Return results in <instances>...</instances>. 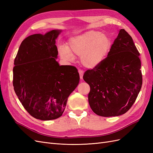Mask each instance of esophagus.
Instances as JSON below:
<instances>
[{
    "label": "esophagus",
    "mask_w": 153,
    "mask_h": 153,
    "mask_svg": "<svg viewBox=\"0 0 153 153\" xmlns=\"http://www.w3.org/2000/svg\"><path fill=\"white\" fill-rule=\"evenodd\" d=\"M78 73H79V75H80V79H82L83 78V75H84V71H82V70H78Z\"/></svg>",
    "instance_id": "1"
}]
</instances>
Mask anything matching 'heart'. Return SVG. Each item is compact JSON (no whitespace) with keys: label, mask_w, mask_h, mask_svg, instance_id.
Instances as JSON below:
<instances>
[{"label":"heart","mask_w":153,"mask_h":153,"mask_svg":"<svg viewBox=\"0 0 153 153\" xmlns=\"http://www.w3.org/2000/svg\"><path fill=\"white\" fill-rule=\"evenodd\" d=\"M112 46V39L108 35L98 30H89L71 37L68 46H59L58 51L61 57L67 61H71L75 55L80 56L83 66L94 69L108 56Z\"/></svg>","instance_id":"b5f03b06"}]
</instances>
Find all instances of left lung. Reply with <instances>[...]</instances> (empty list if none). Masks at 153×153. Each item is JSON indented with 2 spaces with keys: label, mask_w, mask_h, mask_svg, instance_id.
<instances>
[{
  "label": "left lung",
  "mask_w": 153,
  "mask_h": 153,
  "mask_svg": "<svg viewBox=\"0 0 153 153\" xmlns=\"http://www.w3.org/2000/svg\"><path fill=\"white\" fill-rule=\"evenodd\" d=\"M139 55L132 38L122 29L107 57L85 71L83 78L91 87L88 100L96 114L119 116L131 107L142 84Z\"/></svg>",
  "instance_id": "left-lung-1"
}]
</instances>
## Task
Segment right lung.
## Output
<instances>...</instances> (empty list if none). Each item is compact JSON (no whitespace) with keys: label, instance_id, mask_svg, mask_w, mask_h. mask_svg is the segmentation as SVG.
Returning <instances> with one entry per match:
<instances>
[{"label":"right lung","instance_id":"obj_1","mask_svg":"<svg viewBox=\"0 0 153 153\" xmlns=\"http://www.w3.org/2000/svg\"><path fill=\"white\" fill-rule=\"evenodd\" d=\"M62 32L29 36L22 41L14 61L13 84L25 109L42 121L60 117L68 98L80 81L77 69L60 66L55 39Z\"/></svg>","mask_w":153,"mask_h":153}]
</instances>
